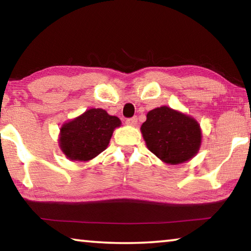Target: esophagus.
<instances>
[{"instance_id":"1","label":"esophagus","mask_w":251,"mask_h":251,"mask_svg":"<svg viewBox=\"0 0 251 251\" xmlns=\"http://www.w3.org/2000/svg\"><path fill=\"white\" fill-rule=\"evenodd\" d=\"M126 124L130 125V126H135L137 124V117H136V116H134V117H130V118H127L126 119Z\"/></svg>"}]
</instances>
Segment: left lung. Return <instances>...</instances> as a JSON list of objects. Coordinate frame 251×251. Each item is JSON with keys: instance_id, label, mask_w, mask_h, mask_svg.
<instances>
[{"instance_id": "left-lung-1", "label": "left lung", "mask_w": 251, "mask_h": 251, "mask_svg": "<svg viewBox=\"0 0 251 251\" xmlns=\"http://www.w3.org/2000/svg\"><path fill=\"white\" fill-rule=\"evenodd\" d=\"M141 130L148 149L167 163L188 161L196 154L201 145L198 123L169 107L149 111Z\"/></svg>"}]
</instances>
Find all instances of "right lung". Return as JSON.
I'll return each mask as SVG.
<instances>
[{
	"label": "right lung",
	"mask_w": 251,
	"mask_h": 251,
	"mask_svg": "<svg viewBox=\"0 0 251 251\" xmlns=\"http://www.w3.org/2000/svg\"><path fill=\"white\" fill-rule=\"evenodd\" d=\"M121 121L103 109H89L66 123L61 129L59 145L70 160L88 161L104 151Z\"/></svg>",
	"instance_id": "obj_1"
}]
</instances>
